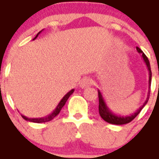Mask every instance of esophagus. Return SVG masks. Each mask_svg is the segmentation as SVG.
<instances>
[{
	"instance_id": "1",
	"label": "esophagus",
	"mask_w": 159,
	"mask_h": 159,
	"mask_svg": "<svg viewBox=\"0 0 159 159\" xmlns=\"http://www.w3.org/2000/svg\"><path fill=\"white\" fill-rule=\"evenodd\" d=\"M92 79L89 78V77H84L83 79H82L81 83H80V88L82 89H86V88H89V86L92 85Z\"/></svg>"
}]
</instances>
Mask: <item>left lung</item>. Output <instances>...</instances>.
<instances>
[{"label":"left lung","instance_id":"obj_1","mask_svg":"<svg viewBox=\"0 0 159 159\" xmlns=\"http://www.w3.org/2000/svg\"><path fill=\"white\" fill-rule=\"evenodd\" d=\"M137 52H139L140 54H141V57L143 59L144 62L147 66L148 71H149V83H148V93H147V98L146 101L144 102V104L141 107L138 109V110L134 112L133 114H130L129 116H121V115H117V114L113 113L111 109L108 107V106L106 103V101L104 100L102 93L100 90H98V95H99V113H100V117H102L106 122L111 124H117V125H122V124H126V123H130L133 119L135 118L138 114L140 113V111L143 109V107L146 106V104L147 103V101L149 100V96H150V87L151 83H152V70H151V66L149 60L147 59V57L146 54L142 52V50L139 48L138 47H136Z\"/></svg>","mask_w":159,"mask_h":159}]
</instances>
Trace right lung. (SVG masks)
I'll return each mask as SVG.
<instances>
[{"label": "right lung", "mask_w": 159, "mask_h": 159, "mask_svg": "<svg viewBox=\"0 0 159 159\" xmlns=\"http://www.w3.org/2000/svg\"><path fill=\"white\" fill-rule=\"evenodd\" d=\"M42 30H41L40 32L37 33V35L36 36V37L34 38L33 40H35L38 36V35H39L40 33L42 32ZM73 92H74V89H71L70 91H69L68 93H66L65 96L63 97L62 100L59 101V103L58 104V106H57V107H56L55 109L53 110V111H52V113L49 114V115H48V116H46V117H39V118H29V117H25V116H24V115H21L22 116V117L24 118L25 120H26V121H29V122H32V123H46V122H48V121H51L52 119H53L54 117L58 115V114L59 113V111H61V109L63 108V107L65 106V104H66V102L67 101V100L69 99V97L73 93Z\"/></svg>", "instance_id": "right-lung-1"}]
</instances>
